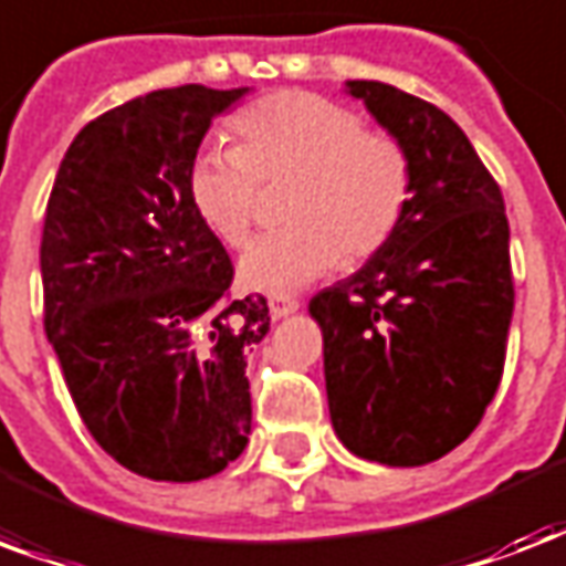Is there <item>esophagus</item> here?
I'll use <instances>...</instances> for the list:
<instances>
[{"label":"esophagus","instance_id":"obj_1","mask_svg":"<svg viewBox=\"0 0 566 566\" xmlns=\"http://www.w3.org/2000/svg\"><path fill=\"white\" fill-rule=\"evenodd\" d=\"M296 312H300V302L293 300V296H284V293H273L270 296V314H273V321H282V317Z\"/></svg>","mask_w":566,"mask_h":566}]
</instances>
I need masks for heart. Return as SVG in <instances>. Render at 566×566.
Here are the masks:
<instances>
[{"instance_id":"b5f03b06","label":"heart","mask_w":566,"mask_h":566,"mask_svg":"<svg viewBox=\"0 0 566 566\" xmlns=\"http://www.w3.org/2000/svg\"><path fill=\"white\" fill-rule=\"evenodd\" d=\"M237 148L210 145L189 159L187 198L198 222L243 245L258 184H284L287 226L258 237L240 282L287 293L347 261H368L398 234L412 198V159L391 133L365 129L359 112L312 92H275L231 118Z\"/></svg>"}]
</instances>
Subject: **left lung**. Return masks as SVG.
<instances>
[{
    "label": "left lung",
    "instance_id": "obj_1",
    "mask_svg": "<svg viewBox=\"0 0 566 566\" xmlns=\"http://www.w3.org/2000/svg\"><path fill=\"white\" fill-rule=\"evenodd\" d=\"M347 94L409 150L398 234L308 302L335 437L361 460L424 465L481 424L513 317L511 228L493 175L433 103L374 80Z\"/></svg>",
    "mask_w": 566,
    "mask_h": 566
}]
</instances>
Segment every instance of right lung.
I'll return each instance as SVG.
<instances>
[{
  "label": "right lung",
  "mask_w": 566,
  "mask_h": 566,
  "mask_svg": "<svg viewBox=\"0 0 566 566\" xmlns=\"http://www.w3.org/2000/svg\"><path fill=\"white\" fill-rule=\"evenodd\" d=\"M249 88H159L76 133L41 237L43 329L76 412L124 469L189 484L243 454L245 353L270 332L261 293L187 198L189 159Z\"/></svg>",
  "instance_id": "obj_1"
}]
</instances>
